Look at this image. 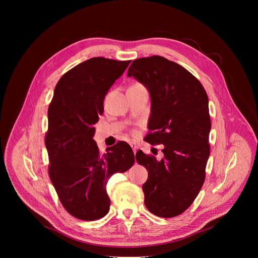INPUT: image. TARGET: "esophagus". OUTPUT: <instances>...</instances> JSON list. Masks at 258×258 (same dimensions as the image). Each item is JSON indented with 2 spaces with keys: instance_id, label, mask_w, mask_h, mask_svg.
<instances>
[{
  "instance_id": "esophagus-1",
  "label": "esophagus",
  "mask_w": 258,
  "mask_h": 258,
  "mask_svg": "<svg viewBox=\"0 0 258 258\" xmlns=\"http://www.w3.org/2000/svg\"><path fill=\"white\" fill-rule=\"evenodd\" d=\"M130 145H131V147H132V149H133L134 153L136 154V152H137V150H138V148H139L138 144H137V143H135V142H131V143H130Z\"/></svg>"
}]
</instances>
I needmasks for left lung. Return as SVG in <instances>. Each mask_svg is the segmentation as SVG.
Returning <instances> with one entry per match:
<instances>
[{
  "instance_id": "obj_1",
  "label": "left lung",
  "mask_w": 258,
  "mask_h": 258,
  "mask_svg": "<svg viewBox=\"0 0 258 258\" xmlns=\"http://www.w3.org/2000/svg\"><path fill=\"white\" fill-rule=\"evenodd\" d=\"M127 77L143 84L151 96L146 142L163 145L160 161L142 151L136 155L148 170L142 187L145 205L160 217L179 215L194 202L205 180L211 127L207 94L186 68L157 55L134 60Z\"/></svg>"
}]
</instances>
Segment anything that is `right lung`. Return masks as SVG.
Listing matches in <instances>:
<instances>
[{
  "label": "right lung",
  "instance_id": "right-lung-1",
  "mask_svg": "<svg viewBox=\"0 0 258 258\" xmlns=\"http://www.w3.org/2000/svg\"><path fill=\"white\" fill-rule=\"evenodd\" d=\"M130 63L103 57L80 63L61 77L49 105V175L63 207L79 219L96 220L108 213L109 177L135 162L127 143L118 142L101 154L93 139L104 98Z\"/></svg>",
  "mask_w": 258,
  "mask_h": 258
}]
</instances>
